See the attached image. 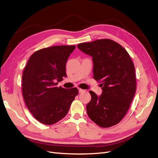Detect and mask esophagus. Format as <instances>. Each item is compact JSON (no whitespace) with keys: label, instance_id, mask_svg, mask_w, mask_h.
<instances>
[{"label":"esophagus","instance_id":"esophagus-1","mask_svg":"<svg viewBox=\"0 0 158 158\" xmlns=\"http://www.w3.org/2000/svg\"><path fill=\"white\" fill-rule=\"evenodd\" d=\"M78 91H79V93H82L83 92H84V90L81 88H78Z\"/></svg>","mask_w":158,"mask_h":158}]
</instances>
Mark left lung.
Wrapping results in <instances>:
<instances>
[{"label": "left lung", "instance_id": "1", "mask_svg": "<svg viewBox=\"0 0 158 158\" xmlns=\"http://www.w3.org/2000/svg\"><path fill=\"white\" fill-rule=\"evenodd\" d=\"M78 48L92 57L93 78L102 83V94L92 96L87 104L89 118L103 128L114 126L125 116L136 92L135 68L128 52L109 39L78 45Z\"/></svg>", "mask_w": 158, "mask_h": 158}]
</instances>
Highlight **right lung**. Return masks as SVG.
I'll return each instance as SVG.
<instances>
[{
	"instance_id": "right-lung-1",
	"label": "right lung",
	"mask_w": 158,
	"mask_h": 158,
	"mask_svg": "<svg viewBox=\"0 0 158 158\" xmlns=\"http://www.w3.org/2000/svg\"><path fill=\"white\" fill-rule=\"evenodd\" d=\"M75 45H56L35 51L22 74V94L26 106L37 120L51 125L63 118L78 94L76 88L56 87L66 77V64Z\"/></svg>"
}]
</instances>
